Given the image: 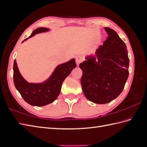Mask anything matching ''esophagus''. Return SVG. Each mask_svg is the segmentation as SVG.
<instances>
[{
    "label": "esophagus",
    "instance_id": "1",
    "mask_svg": "<svg viewBox=\"0 0 147 147\" xmlns=\"http://www.w3.org/2000/svg\"><path fill=\"white\" fill-rule=\"evenodd\" d=\"M83 56L79 55V56H77L76 57V63H77V65H78L80 64L83 61Z\"/></svg>",
    "mask_w": 147,
    "mask_h": 147
}]
</instances>
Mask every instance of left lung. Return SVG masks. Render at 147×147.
<instances>
[{"mask_svg": "<svg viewBox=\"0 0 147 147\" xmlns=\"http://www.w3.org/2000/svg\"><path fill=\"white\" fill-rule=\"evenodd\" d=\"M108 37L80 64L81 84L86 98L96 104H107L121 94L129 76V59L125 43L112 29L105 28Z\"/></svg>", "mask_w": 147, "mask_h": 147, "instance_id": "left-lung-1", "label": "left lung"}]
</instances>
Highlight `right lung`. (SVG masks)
I'll list each match as a JSON object with an SVG mask.
<instances>
[{"label": "right lung", "mask_w": 147, "mask_h": 147, "mask_svg": "<svg viewBox=\"0 0 147 147\" xmlns=\"http://www.w3.org/2000/svg\"><path fill=\"white\" fill-rule=\"evenodd\" d=\"M48 30L49 29L46 28H37L33 31L29 38L38 33L45 32ZM27 39L26 38L24 41ZM76 66L75 59H72L57 66L51 77L45 82L29 83L22 77L15 60L13 64V82L16 90L26 102L33 106H44L56 99L60 93L64 80Z\"/></svg>", "instance_id": "1"}]
</instances>
